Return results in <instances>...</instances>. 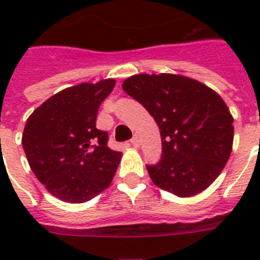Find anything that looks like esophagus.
Instances as JSON below:
<instances>
[{"instance_id": "esophagus-1", "label": "esophagus", "mask_w": 260, "mask_h": 260, "mask_svg": "<svg viewBox=\"0 0 260 260\" xmlns=\"http://www.w3.org/2000/svg\"><path fill=\"white\" fill-rule=\"evenodd\" d=\"M131 144H132L134 147H139V144H140V140H139V138L136 136V135H135L134 138L131 139Z\"/></svg>"}]
</instances>
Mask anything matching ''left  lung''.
I'll return each mask as SVG.
<instances>
[{"mask_svg": "<svg viewBox=\"0 0 260 260\" xmlns=\"http://www.w3.org/2000/svg\"><path fill=\"white\" fill-rule=\"evenodd\" d=\"M122 89L154 117L162 156L147 170L155 185L191 197L220 175L234 143V118L217 93L187 77L139 74Z\"/></svg>", "mask_w": 260, "mask_h": 260, "instance_id": "8db88e82", "label": "left lung"}]
</instances>
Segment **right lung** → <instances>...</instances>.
<instances>
[{
    "instance_id": "add662e5",
    "label": "right lung",
    "mask_w": 260,
    "mask_h": 260,
    "mask_svg": "<svg viewBox=\"0 0 260 260\" xmlns=\"http://www.w3.org/2000/svg\"><path fill=\"white\" fill-rule=\"evenodd\" d=\"M116 81L81 83L48 98L30 114L22 147L30 169L59 200L86 202L110 185L121 152L108 147V132L95 128L98 108Z\"/></svg>"
}]
</instances>
